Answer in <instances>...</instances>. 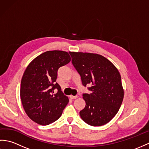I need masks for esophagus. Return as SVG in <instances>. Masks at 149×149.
I'll return each mask as SVG.
<instances>
[{
    "label": "esophagus",
    "mask_w": 149,
    "mask_h": 149,
    "mask_svg": "<svg viewBox=\"0 0 149 149\" xmlns=\"http://www.w3.org/2000/svg\"><path fill=\"white\" fill-rule=\"evenodd\" d=\"M78 97L77 95H75V96H74V95H70V98L71 99H77V98Z\"/></svg>",
    "instance_id": "1"
}]
</instances>
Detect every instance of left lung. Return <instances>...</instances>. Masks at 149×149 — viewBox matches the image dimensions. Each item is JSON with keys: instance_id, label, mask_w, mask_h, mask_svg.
Listing matches in <instances>:
<instances>
[{"instance_id": "1", "label": "left lung", "mask_w": 149, "mask_h": 149, "mask_svg": "<svg viewBox=\"0 0 149 149\" xmlns=\"http://www.w3.org/2000/svg\"><path fill=\"white\" fill-rule=\"evenodd\" d=\"M72 63L91 93H84L85 107L79 112L88 125L106 124L118 113L122 103L123 89L118 69L105 57L97 54L70 52Z\"/></svg>"}]
</instances>
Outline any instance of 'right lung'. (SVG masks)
Segmentation results:
<instances>
[{
  "label": "right lung",
  "mask_w": 149,
  "mask_h": 149,
  "mask_svg": "<svg viewBox=\"0 0 149 149\" xmlns=\"http://www.w3.org/2000/svg\"><path fill=\"white\" fill-rule=\"evenodd\" d=\"M70 61L67 52L50 50L27 66L21 81L20 99L25 111L34 122L47 125L61 116L69 99L56 81L58 69Z\"/></svg>",
  "instance_id": "1"
}]
</instances>
